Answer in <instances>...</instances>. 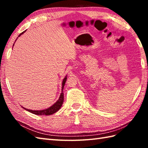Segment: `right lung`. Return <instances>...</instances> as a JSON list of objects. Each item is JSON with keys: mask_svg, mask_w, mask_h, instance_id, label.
Wrapping results in <instances>:
<instances>
[{"mask_svg": "<svg viewBox=\"0 0 148 148\" xmlns=\"http://www.w3.org/2000/svg\"><path fill=\"white\" fill-rule=\"evenodd\" d=\"M26 30H25L24 32H21L20 35H19L18 37H20V36H21V34H23L25 32ZM17 39H16V40ZM15 40V42H16ZM14 45L12 46H14ZM66 80H67V76H66L64 79H63V81H62V93L60 94V97L58 100L56 101L54 104H53L52 106L49 107V108L46 109H42V110H39V111H34V110H31V109H26L23 108V106H21L22 108H23V109H25V110H27V111H29L30 112H32V114H36V115H40V116H42V115H51L53 114H54V113H55L56 112H57L58 110L60 109V108L62 107V104H63V102H64V92H63V90H64V85L65 84V82H66Z\"/></svg>", "mask_w": 148, "mask_h": 148, "instance_id": "1", "label": "right lung"}]
</instances>
